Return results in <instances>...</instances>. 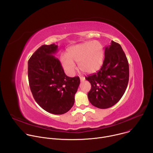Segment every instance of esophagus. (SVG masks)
Returning a JSON list of instances; mask_svg holds the SVG:
<instances>
[{
  "instance_id": "esophagus-1",
  "label": "esophagus",
  "mask_w": 153,
  "mask_h": 153,
  "mask_svg": "<svg viewBox=\"0 0 153 153\" xmlns=\"http://www.w3.org/2000/svg\"><path fill=\"white\" fill-rule=\"evenodd\" d=\"M85 78L84 77H83V76H80V81H81V82L84 81V80H85Z\"/></svg>"
}]
</instances>
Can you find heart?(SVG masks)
<instances>
[{
    "label": "heart",
    "instance_id": "obj_1",
    "mask_svg": "<svg viewBox=\"0 0 153 153\" xmlns=\"http://www.w3.org/2000/svg\"><path fill=\"white\" fill-rule=\"evenodd\" d=\"M104 58V49L97 41H87L70 47L68 54L60 56V62L67 73L73 74L76 69L74 62L79 63L80 70L85 73L97 71L102 66Z\"/></svg>",
    "mask_w": 153,
    "mask_h": 153
}]
</instances>
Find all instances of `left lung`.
Listing matches in <instances>:
<instances>
[{
  "mask_svg": "<svg viewBox=\"0 0 153 153\" xmlns=\"http://www.w3.org/2000/svg\"><path fill=\"white\" fill-rule=\"evenodd\" d=\"M91 85L88 93L90 103L106 109L117 103L123 96L129 80V65L118 43L111 41L106 47L103 65L97 73L85 77Z\"/></svg>",
  "mask_w": 153,
  "mask_h": 153,
  "instance_id": "8db88e82",
  "label": "left lung"
}]
</instances>
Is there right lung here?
I'll return each instance as SVG.
<instances>
[{
    "label": "right lung",
    "instance_id": "1",
    "mask_svg": "<svg viewBox=\"0 0 153 153\" xmlns=\"http://www.w3.org/2000/svg\"><path fill=\"white\" fill-rule=\"evenodd\" d=\"M57 48L54 43L39 48L28 60V76L38 105L50 113L62 114L73 106L80 82L79 76L65 74L59 60L53 55Z\"/></svg>",
    "mask_w": 153,
    "mask_h": 153
}]
</instances>
